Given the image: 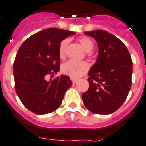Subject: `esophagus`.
I'll return each mask as SVG.
<instances>
[{"label": "esophagus", "instance_id": "obj_1", "mask_svg": "<svg viewBox=\"0 0 146 146\" xmlns=\"http://www.w3.org/2000/svg\"><path fill=\"white\" fill-rule=\"evenodd\" d=\"M70 79H71V80H72V82H73V83H76L77 80H78V79H75V78H72V77H71V78H70Z\"/></svg>", "mask_w": 146, "mask_h": 146}]
</instances>
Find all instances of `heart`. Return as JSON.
<instances>
[{
  "label": "heart",
  "mask_w": 146,
  "mask_h": 146,
  "mask_svg": "<svg viewBox=\"0 0 146 146\" xmlns=\"http://www.w3.org/2000/svg\"><path fill=\"white\" fill-rule=\"evenodd\" d=\"M79 41L85 51L88 52L93 50L94 44L91 39L88 37H82L79 39ZM68 42H69L68 39H65L62 40L59 45L58 54L61 59H64L65 58L66 48H67ZM88 68H89V65L86 61H76L71 60V61H68L67 62L64 63L62 65L61 70L63 73L66 75L70 76L72 78H78L87 73Z\"/></svg>",
  "instance_id": "obj_1"
}]
</instances>
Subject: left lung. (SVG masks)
<instances>
[{"mask_svg":"<svg viewBox=\"0 0 146 146\" xmlns=\"http://www.w3.org/2000/svg\"><path fill=\"white\" fill-rule=\"evenodd\" d=\"M98 42V56L90 70L89 88L82 95L93 113L108 115L124 104L131 89L133 62L126 46L106 31L84 32Z\"/></svg>","mask_w":146,"mask_h":146,"instance_id":"8db88e82","label":"left lung"}]
</instances>
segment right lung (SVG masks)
Segmentation results:
<instances>
[{
  "label": "right lung",
  "mask_w": 146,
  "mask_h": 146,
  "mask_svg": "<svg viewBox=\"0 0 146 146\" xmlns=\"http://www.w3.org/2000/svg\"><path fill=\"white\" fill-rule=\"evenodd\" d=\"M76 33L58 28H47L33 34L20 46L13 64L15 88L23 105L37 115L54 112L62 103L73 82L61 75L59 45Z\"/></svg>",
  "instance_id": "add662e5"
}]
</instances>
